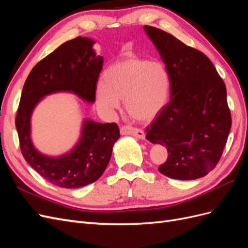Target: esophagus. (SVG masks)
<instances>
[{"label": "esophagus", "mask_w": 248, "mask_h": 248, "mask_svg": "<svg viewBox=\"0 0 248 248\" xmlns=\"http://www.w3.org/2000/svg\"><path fill=\"white\" fill-rule=\"evenodd\" d=\"M121 133L124 134V136L129 134V136H133L140 140H145L146 138V134L144 131L138 128H133V127H130V126H122Z\"/></svg>", "instance_id": "obj_1"}]
</instances>
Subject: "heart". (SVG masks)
<instances>
[{"mask_svg": "<svg viewBox=\"0 0 248 248\" xmlns=\"http://www.w3.org/2000/svg\"><path fill=\"white\" fill-rule=\"evenodd\" d=\"M103 78L104 84L97 87L96 97L107 111L117 109L120 100L124 99L127 114L139 121H150L169 98L170 77L160 62L127 56L112 63Z\"/></svg>", "mask_w": 248, "mask_h": 248, "instance_id": "heart-1", "label": "heart"}]
</instances>
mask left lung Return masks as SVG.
<instances>
[{
    "instance_id": "8db88e82",
    "label": "left lung",
    "mask_w": 248,
    "mask_h": 248,
    "mask_svg": "<svg viewBox=\"0 0 248 248\" xmlns=\"http://www.w3.org/2000/svg\"><path fill=\"white\" fill-rule=\"evenodd\" d=\"M144 29L170 77V102L146 129L148 140L168 150L158 170L178 180L204 177L218 163L231 130L226 85L202 51L160 29Z\"/></svg>"
}]
</instances>
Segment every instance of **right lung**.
<instances>
[{"label":"right lung","mask_w":248,"mask_h":248,"mask_svg":"<svg viewBox=\"0 0 248 248\" xmlns=\"http://www.w3.org/2000/svg\"><path fill=\"white\" fill-rule=\"evenodd\" d=\"M95 41L77 37L60 46L37 63L22 88L16 119L20 151L30 167L51 184L78 188L98 180L109 162L112 147L120 138L116 123L82 122L80 137L72 150L48 156L37 150L31 139V117L44 97L69 92L87 102L95 101L103 58L93 48Z\"/></svg>","instance_id":"1"}]
</instances>
